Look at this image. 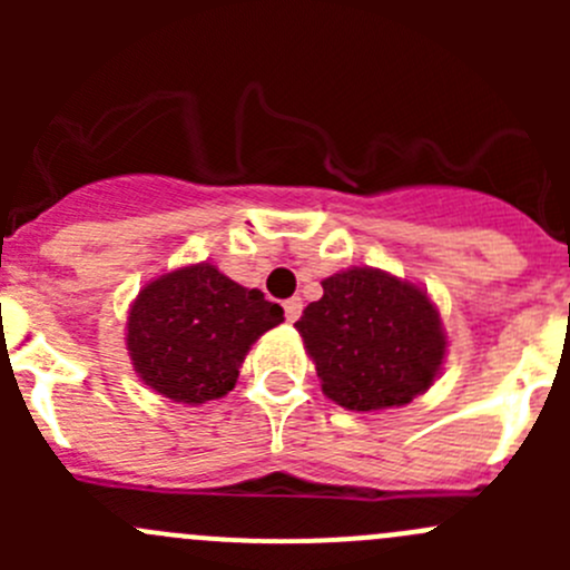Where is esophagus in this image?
Instances as JSON below:
<instances>
[{
    "instance_id": "1",
    "label": "esophagus",
    "mask_w": 570,
    "mask_h": 570,
    "mask_svg": "<svg viewBox=\"0 0 570 570\" xmlns=\"http://www.w3.org/2000/svg\"><path fill=\"white\" fill-rule=\"evenodd\" d=\"M301 312H303V301H301V297H289V301L284 303L286 322H295L297 317H301Z\"/></svg>"
}]
</instances>
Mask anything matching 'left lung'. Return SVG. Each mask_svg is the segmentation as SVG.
<instances>
[{"mask_svg":"<svg viewBox=\"0 0 570 570\" xmlns=\"http://www.w3.org/2000/svg\"><path fill=\"white\" fill-rule=\"evenodd\" d=\"M322 392L350 411L405 405L439 377L446 336L419 286L353 267L322 281V297L295 322Z\"/></svg>","mask_w":570,"mask_h":570,"instance_id":"8db88e82","label":"left lung"}]
</instances>
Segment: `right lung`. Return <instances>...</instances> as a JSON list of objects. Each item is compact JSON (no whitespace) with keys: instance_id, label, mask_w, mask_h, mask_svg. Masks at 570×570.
I'll return each instance as SVG.
<instances>
[{"instance_id":"add662e5","label":"right lung","mask_w":570,"mask_h":570,"mask_svg":"<svg viewBox=\"0 0 570 570\" xmlns=\"http://www.w3.org/2000/svg\"><path fill=\"white\" fill-rule=\"evenodd\" d=\"M281 322L278 303L204 262L142 286L126 322V344L146 386L200 405L232 392L250 344Z\"/></svg>"}]
</instances>
